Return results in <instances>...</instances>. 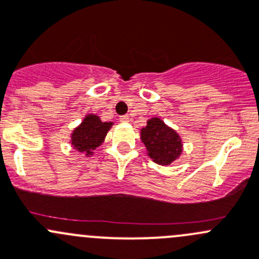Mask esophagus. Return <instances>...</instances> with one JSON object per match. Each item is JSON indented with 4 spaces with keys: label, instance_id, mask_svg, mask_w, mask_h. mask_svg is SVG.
Masks as SVG:
<instances>
[{
    "label": "esophagus",
    "instance_id": "esophagus-1",
    "mask_svg": "<svg viewBox=\"0 0 259 259\" xmlns=\"http://www.w3.org/2000/svg\"><path fill=\"white\" fill-rule=\"evenodd\" d=\"M120 121L122 122L129 121V115H121V116H120Z\"/></svg>",
    "mask_w": 259,
    "mask_h": 259
}]
</instances>
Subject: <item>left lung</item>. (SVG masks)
Wrapping results in <instances>:
<instances>
[{
  "instance_id": "8db88e82",
  "label": "left lung",
  "mask_w": 259,
  "mask_h": 259,
  "mask_svg": "<svg viewBox=\"0 0 259 259\" xmlns=\"http://www.w3.org/2000/svg\"><path fill=\"white\" fill-rule=\"evenodd\" d=\"M142 142L148 154L158 164L168 165L181 154L182 144L177 133L160 119H150L142 129Z\"/></svg>"
}]
</instances>
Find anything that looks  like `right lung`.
Returning a JSON list of instances; mask_svg holds the SVG:
<instances>
[{
	"label": "right lung",
	"mask_w": 259,
	"mask_h": 259,
	"mask_svg": "<svg viewBox=\"0 0 259 259\" xmlns=\"http://www.w3.org/2000/svg\"><path fill=\"white\" fill-rule=\"evenodd\" d=\"M111 125L112 122H102L96 115H89L72 134V144L78 152L91 154L105 139Z\"/></svg>",
	"instance_id": "right-lung-1"
}]
</instances>
